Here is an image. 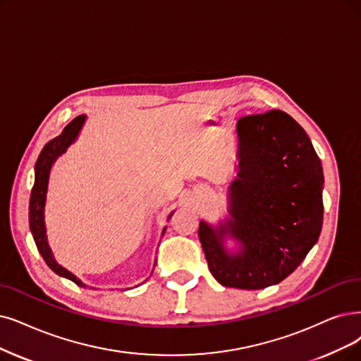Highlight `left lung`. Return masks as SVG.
<instances>
[{
    "label": "left lung",
    "mask_w": 361,
    "mask_h": 361,
    "mask_svg": "<svg viewBox=\"0 0 361 361\" xmlns=\"http://www.w3.org/2000/svg\"><path fill=\"white\" fill-rule=\"evenodd\" d=\"M237 136L229 216L216 226L200 221L198 237L218 283L257 290L290 276L319 241L324 176L308 135L289 114L243 117ZM228 238L237 251L226 247Z\"/></svg>",
    "instance_id": "left-lung-1"
}]
</instances>
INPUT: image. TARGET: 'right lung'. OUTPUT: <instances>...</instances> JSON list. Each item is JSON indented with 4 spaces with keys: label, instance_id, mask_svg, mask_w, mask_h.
I'll list each match as a JSON object with an SVG mask.
<instances>
[{
    "label": "right lung",
    "instance_id": "1",
    "mask_svg": "<svg viewBox=\"0 0 361 361\" xmlns=\"http://www.w3.org/2000/svg\"><path fill=\"white\" fill-rule=\"evenodd\" d=\"M85 121V115H78L72 120L65 128L63 132L51 139L46 147L42 148L38 160L35 163V182L31 191V200H30V229L34 237V241L37 244V249L41 253L42 259H44L49 268L56 272L57 276L65 277L71 281H74L80 287H87L77 276H74L71 271L63 268L62 265L57 264L54 259V255L50 249V244L47 240V228H46V201H47V191H49V179L50 171L53 164L56 163L57 158L66 152V149L75 142L81 127ZM173 212L169 214V219L171 218ZM166 233V226L163 228L161 237ZM155 267V264H154Z\"/></svg>",
    "mask_w": 361,
    "mask_h": 361
}]
</instances>
